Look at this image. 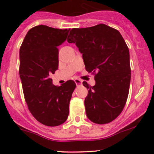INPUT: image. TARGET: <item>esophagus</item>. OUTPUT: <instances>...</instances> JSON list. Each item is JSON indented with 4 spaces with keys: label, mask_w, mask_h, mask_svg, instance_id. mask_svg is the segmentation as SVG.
Returning <instances> with one entry per match:
<instances>
[{
    "label": "esophagus",
    "mask_w": 154,
    "mask_h": 154,
    "mask_svg": "<svg viewBox=\"0 0 154 154\" xmlns=\"http://www.w3.org/2000/svg\"><path fill=\"white\" fill-rule=\"evenodd\" d=\"M74 82H75V83L77 86L80 85V84H82V81L80 80V79H75V80H74Z\"/></svg>",
    "instance_id": "34e87169"
}]
</instances>
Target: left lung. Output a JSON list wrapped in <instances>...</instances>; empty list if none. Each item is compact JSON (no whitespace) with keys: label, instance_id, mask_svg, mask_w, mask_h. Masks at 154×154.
I'll list each match as a JSON object with an SVG mask.
<instances>
[{"label":"left lung","instance_id":"8db88e82","mask_svg":"<svg viewBox=\"0 0 154 154\" xmlns=\"http://www.w3.org/2000/svg\"><path fill=\"white\" fill-rule=\"evenodd\" d=\"M67 42L75 43L82 54L86 70L95 77V85L86 82V114L93 123L106 124L120 115L129 92L128 48L117 29L105 24L71 29Z\"/></svg>","mask_w":154,"mask_h":154}]
</instances>
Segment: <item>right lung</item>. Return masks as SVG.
I'll use <instances>...</instances> for the list:
<instances>
[{"instance_id": "obj_1", "label": "right lung", "mask_w": 154, "mask_h": 154, "mask_svg": "<svg viewBox=\"0 0 154 154\" xmlns=\"http://www.w3.org/2000/svg\"><path fill=\"white\" fill-rule=\"evenodd\" d=\"M70 29L37 26L28 31L20 48L19 73L31 115L47 126L67 120L72 94L76 84L68 80L61 86L52 84L51 75L59 66V49Z\"/></svg>"}]
</instances>
